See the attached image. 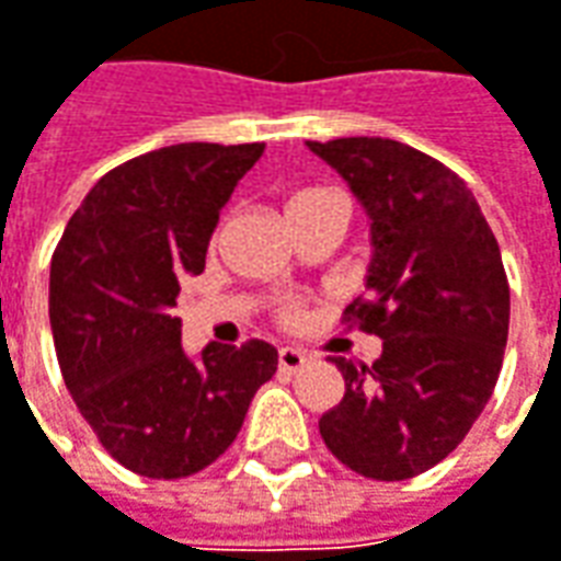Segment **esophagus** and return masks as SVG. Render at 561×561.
I'll return each mask as SVG.
<instances>
[{"mask_svg": "<svg viewBox=\"0 0 561 561\" xmlns=\"http://www.w3.org/2000/svg\"><path fill=\"white\" fill-rule=\"evenodd\" d=\"M307 362L310 359H307V353H304V350H295V346H282L279 350V368L282 371H288V375L300 371Z\"/></svg>", "mask_w": 561, "mask_h": 561, "instance_id": "1", "label": "esophagus"}]
</instances>
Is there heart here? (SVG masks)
<instances>
[{"instance_id":"heart-1","label":"heart","mask_w":561,"mask_h":561,"mask_svg":"<svg viewBox=\"0 0 561 561\" xmlns=\"http://www.w3.org/2000/svg\"><path fill=\"white\" fill-rule=\"evenodd\" d=\"M310 196H319V190H304V193H297L291 202H300V199H310ZM288 316H295V310H288Z\"/></svg>"}]
</instances>
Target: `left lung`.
Here are the masks:
<instances>
[{
  "mask_svg": "<svg viewBox=\"0 0 561 561\" xmlns=\"http://www.w3.org/2000/svg\"><path fill=\"white\" fill-rule=\"evenodd\" d=\"M371 220L365 300L346 307L383 350L371 365L331 356L341 405L319 417L350 470L399 482L436 467L482 414L504 365L510 285L470 186L390 137L307 140Z\"/></svg>",
  "mask_w": 561,
  "mask_h": 561,
  "instance_id": "1",
  "label": "left lung"
}]
</instances>
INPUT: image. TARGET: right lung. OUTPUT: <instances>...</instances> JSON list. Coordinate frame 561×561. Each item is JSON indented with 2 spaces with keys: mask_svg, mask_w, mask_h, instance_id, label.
<instances>
[{
  "mask_svg": "<svg viewBox=\"0 0 561 561\" xmlns=\"http://www.w3.org/2000/svg\"><path fill=\"white\" fill-rule=\"evenodd\" d=\"M264 144H174L91 186L51 257L48 316L72 402L110 455L147 479L215 463L276 375L264 341L190 356L174 316L205 270L220 208Z\"/></svg>",
  "mask_w": 561,
  "mask_h": 561,
  "instance_id": "right-lung-1",
  "label": "right lung"
}]
</instances>
